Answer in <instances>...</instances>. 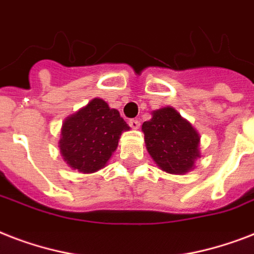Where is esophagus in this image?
<instances>
[{
	"instance_id": "obj_1",
	"label": "esophagus",
	"mask_w": 254,
	"mask_h": 254,
	"mask_svg": "<svg viewBox=\"0 0 254 254\" xmlns=\"http://www.w3.org/2000/svg\"><path fill=\"white\" fill-rule=\"evenodd\" d=\"M129 125H130V127H133V129H138L139 121L135 119H131V120H129Z\"/></svg>"
}]
</instances>
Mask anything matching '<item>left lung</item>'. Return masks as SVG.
Listing matches in <instances>:
<instances>
[{
    "label": "left lung",
    "mask_w": 254,
    "mask_h": 254,
    "mask_svg": "<svg viewBox=\"0 0 254 254\" xmlns=\"http://www.w3.org/2000/svg\"><path fill=\"white\" fill-rule=\"evenodd\" d=\"M142 124L146 149L158 167L169 174H186L200 158V135L174 108L165 107L151 113Z\"/></svg>",
    "instance_id": "left-lung-1"
}]
</instances>
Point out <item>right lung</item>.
Masks as SVG:
<instances>
[{"mask_svg": "<svg viewBox=\"0 0 254 254\" xmlns=\"http://www.w3.org/2000/svg\"><path fill=\"white\" fill-rule=\"evenodd\" d=\"M130 127L117 109L93 99L68 116L62 125L59 149L67 165L79 173L103 169L119 145L123 131Z\"/></svg>", "mask_w": 254, "mask_h": 254, "instance_id": "add662e5", "label": "right lung"}]
</instances>
